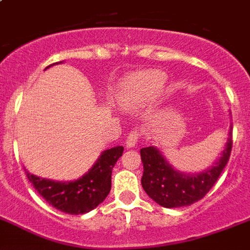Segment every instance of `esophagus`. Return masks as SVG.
I'll use <instances>...</instances> for the list:
<instances>
[{
	"instance_id": "1",
	"label": "esophagus",
	"mask_w": 250,
	"mask_h": 250,
	"mask_svg": "<svg viewBox=\"0 0 250 250\" xmlns=\"http://www.w3.org/2000/svg\"><path fill=\"white\" fill-rule=\"evenodd\" d=\"M138 138H140V134H138L137 131H133L131 133L128 134L127 140H125V147L127 148H132L137 145L138 142Z\"/></svg>"
}]
</instances>
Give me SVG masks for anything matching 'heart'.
Returning <instances> with one entry per match:
<instances>
[{
    "mask_svg": "<svg viewBox=\"0 0 250 250\" xmlns=\"http://www.w3.org/2000/svg\"><path fill=\"white\" fill-rule=\"evenodd\" d=\"M166 77L158 70H145L128 78L123 84L121 102L125 108L140 105L149 95L155 94L165 84Z\"/></svg>",
    "mask_w": 250,
    "mask_h": 250,
    "instance_id": "heart-1",
    "label": "heart"
}]
</instances>
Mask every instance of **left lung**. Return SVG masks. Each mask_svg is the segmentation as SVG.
Listing matches in <instances>:
<instances>
[{
  "instance_id": "8db88e82",
  "label": "left lung",
  "mask_w": 250,
  "mask_h": 250,
  "mask_svg": "<svg viewBox=\"0 0 250 250\" xmlns=\"http://www.w3.org/2000/svg\"><path fill=\"white\" fill-rule=\"evenodd\" d=\"M231 131L233 129L230 128L229 138L219 161L204 172L194 175H186L175 170L156 147H143L141 149L143 164L141 184L143 190L152 200L164 208L188 206L201 200L218 181L229 161L233 147Z\"/></svg>"
}]
</instances>
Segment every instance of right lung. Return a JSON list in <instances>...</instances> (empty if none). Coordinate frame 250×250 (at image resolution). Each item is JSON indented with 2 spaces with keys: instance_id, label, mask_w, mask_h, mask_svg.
I'll return each instance as SVG.
<instances>
[{
  "instance_id": "right-lung-1",
  "label": "right lung",
  "mask_w": 250,
  "mask_h": 250,
  "mask_svg": "<svg viewBox=\"0 0 250 250\" xmlns=\"http://www.w3.org/2000/svg\"><path fill=\"white\" fill-rule=\"evenodd\" d=\"M123 149V146L105 149L92 168L75 181L56 182L35 176L29 171H26V176L35 190L55 209L73 215L85 214L103 203L109 194L112 170Z\"/></svg>"
}]
</instances>
